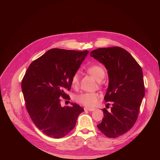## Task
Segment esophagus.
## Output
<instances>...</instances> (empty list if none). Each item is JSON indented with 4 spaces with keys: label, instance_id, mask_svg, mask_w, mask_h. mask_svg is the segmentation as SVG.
<instances>
[{
    "label": "esophagus",
    "instance_id": "esophagus-1",
    "mask_svg": "<svg viewBox=\"0 0 160 160\" xmlns=\"http://www.w3.org/2000/svg\"><path fill=\"white\" fill-rule=\"evenodd\" d=\"M84 110H85V111H93L95 110V108H88V107H85V108H84Z\"/></svg>",
    "mask_w": 160,
    "mask_h": 160
}]
</instances>
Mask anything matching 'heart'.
<instances>
[{
	"label": "heart",
	"instance_id": "heart-1",
	"mask_svg": "<svg viewBox=\"0 0 160 160\" xmlns=\"http://www.w3.org/2000/svg\"><path fill=\"white\" fill-rule=\"evenodd\" d=\"M87 72L98 82L101 81L106 75L104 68L99 64H93L88 66L87 68ZM70 82L73 88L78 87L79 84V75L78 73H75L72 75ZM99 97V96L97 92H83L77 95L75 99L78 103L88 107H92L97 104Z\"/></svg>",
	"mask_w": 160,
	"mask_h": 160
}]
</instances>
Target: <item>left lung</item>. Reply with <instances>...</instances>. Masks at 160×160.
Masks as SVG:
<instances>
[{
	"label": "left lung",
	"instance_id": "left-lung-1",
	"mask_svg": "<svg viewBox=\"0 0 160 160\" xmlns=\"http://www.w3.org/2000/svg\"><path fill=\"white\" fill-rule=\"evenodd\" d=\"M90 55L108 70L109 85L104 99L112 103L109 111L102 109L104 118L97 126L106 136L115 138L130 130L138 119L145 95L142 70L132 56L119 47L99 48Z\"/></svg>",
	"mask_w": 160,
	"mask_h": 160
}]
</instances>
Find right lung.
<instances>
[{
    "label": "right lung",
    "mask_w": 160,
    "mask_h": 160,
    "mask_svg": "<svg viewBox=\"0 0 160 160\" xmlns=\"http://www.w3.org/2000/svg\"><path fill=\"white\" fill-rule=\"evenodd\" d=\"M88 53L52 49L33 61L21 83L29 115L44 134L54 139L63 138L75 127L83 109L76 103L61 106V99H69L71 78Z\"/></svg>",
    "instance_id": "add662e5"
}]
</instances>
